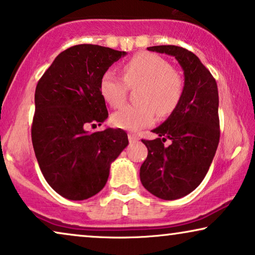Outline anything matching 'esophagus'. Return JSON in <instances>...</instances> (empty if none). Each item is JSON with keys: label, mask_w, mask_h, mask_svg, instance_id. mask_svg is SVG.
I'll list each match as a JSON object with an SVG mask.
<instances>
[{"label": "esophagus", "mask_w": 255, "mask_h": 255, "mask_svg": "<svg viewBox=\"0 0 255 255\" xmlns=\"http://www.w3.org/2000/svg\"><path fill=\"white\" fill-rule=\"evenodd\" d=\"M128 140H130V142H135V141L139 140V137L134 133H128Z\"/></svg>", "instance_id": "1"}]
</instances>
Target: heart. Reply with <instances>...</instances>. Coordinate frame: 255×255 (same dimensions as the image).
Instances as JSON below:
<instances>
[{
    "mask_svg": "<svg viewBox=\"0 0 255 255\" xmlns=\"http://www.w3.org/2000/svg\"><path fill=\"white\" fill-rule=\"evenodd\" d=\"M123 78L111 69L101 76L100 93L113 108L125 102L128 87L138 88L134 106H125L116 111L111 121L115 127L138 131L155 122L156 113L166 117L179 106L183 94V80L166 59L153 53L135 54L123 66Z\"/></svg>",
    "mask_w": 255,
    "mask_h": 255,
    "instance_id": "obj_1",
    "label": "heart"
}]
</instances>
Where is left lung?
<instances>
[{"label":"left lung","mask_w":255,"mask_h":255,"mask_svg":"<svg viewBox=\"0 0 255 255\" xmlns=\"http://www.w3.org/2000/svg\"><path fill=\"white\" fill-rule=\"evenodd\" d=\"M172 55L183 69L184 86L179 106L153 130L154 140L140 167V181L161 200H177L196 189L207 175L219 142L218 88L211 73L193 52L174 45L147 47ZM169 138L171 145L164 141Z\"/></svg>","instance_id":"left-lung-1"}]
</instances>
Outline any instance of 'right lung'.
Returning <instances> with one entry per match:
<instances>
[{"label": "right lung", "instance_id": "obj_1", "mask_svg": "<svg viewBox=\"0 0 255 255\" xmlns=\"http://www.w3.org/2000/svg\"><path fill=\"white\" fill-rule=\"evenodd\" d=\"M125 54L99 45H75L61 52L38 81L31 128L34 154L47 183L67 200L100 193L111 162L128 144L122 128L87 130L108 118L100 80Z\"/></svg>", "mask_w": 255, "mask_h": 255}]
</instances>
